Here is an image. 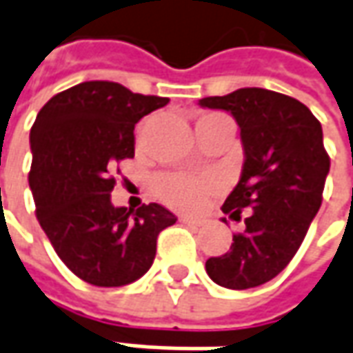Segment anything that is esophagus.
<instances>
[{"label":"esophagus","instance_id":"obj_1","mask_svg":"<svg viewBox=\"0 0 353 353\" xmlns=\"http://www.w3.org/2000/svg\"><path fill=\"white\" fill-rule=\"evenodd\" d=\"M181 223L188 226H195V228L205 225V221H203V219H193V216H181Z\"/></svg>","mask_w":353,"mask_h":353}]
</instances>
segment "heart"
<instances>
[{"mask_svg":"<svg viewBox=\"0 0 353 353\" xmlns=\"http://www.w3.org/2000/svg\"><path fill=\"white\" fill-rule=\"evenodd\" d=\"M216 191L214 181L188 174H162L154 179L158 199L176 211H197Z\"/></svg>","mask_w":353,"mask_h":353,"instance_id":"heart-1","label":"heart"}]
</instances>
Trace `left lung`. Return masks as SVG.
I'll return each instance as SVG.
<instances>
[{
    "label": "left lung",
    "instance_id": "1",
    "mask_svg": "<svg viewBox=\"0 0 353 353\" xmlns=\"http://www.w3.org/2000/svg\"><path fill=\"white\" fill-rule=\"evenodd\" d=\"M199 105L236 119L244 165L223 213L234 221L244 209L248 213L244 232L232 236L226 254L209 258L205 270L226 289L263 285L293 260L321 209L330 170L321 123L307 105L261 88L205 97Z\"/></svg>",
    "mask_w": 353,
    "mask_h": 353
}]
</instances>
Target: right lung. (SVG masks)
I'll list each match as a JSON object with an SVG mask.
<instances>
[{
    "label": "right lung",
    "instance_id": "1",
    "mask_svg": "<svg viewBox=\"0 0 353 353\" xmlns=\"http://www.w3.org/2000/svg\"><path fill=\"white\" fill-rule=\"evenodd\" d=\"M168 101L115 81H83L56 93L32 125L34 213L58 258L92 285L121 287L142 277L158 234L177 221L158 203L137 211L111 205V174L134 158V125Z\"/></svg>",
    "mask_w": 353,
    "mask_h": 353
}]
</instances>
